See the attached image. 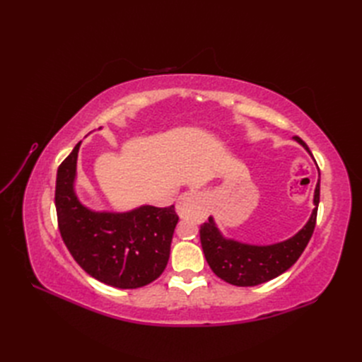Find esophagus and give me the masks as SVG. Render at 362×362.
Masks as SVG:
<instances>
[{"instance_id": "esophagus-1", "label": "esophagus", "mask_w": 362, "mask_h": 362, "mask_svg": "<svg viewBox=\"0 0 362 362\" xmlns=\"http://www.w3.org/2000/svg\"><path fill=\"white\" fill-rule=\"evenodd\" d=\"M202 206V196L196 192L184 193L178 204H177V213L180 217H189L190 214L199 211Z\"/></svg>"}]
</instances>
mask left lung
<instances>
[{"label": "left lung", "mask_w": 362, "mask_h": 362, "mask_svg": "<svg viewBox=\"0 0 362 362\" xmlns=\"http://www.w3.org/2000/svg\"><path fill=\"white\" fill-rule=\"evenodd\" d=\"M294 140L299 141L311 154L310 148L300 137L294 136ZM319 201L320 180L315 185L314 210L308 223L286 242L269 246L245 245L231 238H225L214 225L213 217H210L208 222L201 225L199 231L201 245L208 266L218 278L237 287L259 286L262 282L282 275L299 259L310 242L315 228Z\"/></svg>", "instance_id": "obj_1"}]
</instances>
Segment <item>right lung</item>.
Instances as JSON below:
<instances>
[{
  "label": "right lung",
  "mask_w": 362,
  "mask_h": 362,
  "mask_svg": "<svg viewBox=\"0 0 362 362\" xmlns=\"http://www.w3.org/2000/svg\"><path fill=\"white\" fill-rule=\"evenodd\" d=\"M81 141L57 170L59 229L74 259L89 275L116 288H139L156 281L169 261L178 216L173 205H144L128 213H96L74 192Z\"/></svg>",
  "instance_id": "right-lung-1"
}]
</instances>
